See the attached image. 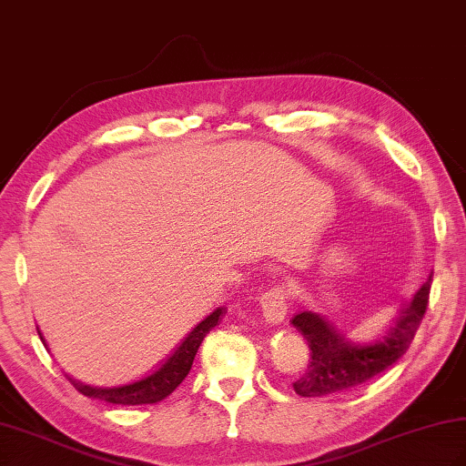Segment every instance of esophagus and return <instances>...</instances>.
I'll use <instances>...</instances> for the list:
<instances>
[{
    "mask_svg": "<svg viewBox=\"0 0 466 466\" xmlns=\"http://www.w3.org/2000/svg\"><path fill=\"white\" fill-rule=\"evenodd\" d=\"M261 311L264 319L271 325H281L285 317H288V305H289V291L285 288H273L261 295Z\"/></svg>",
    "mask_w": 466,
    "mask_h": 466,
    "instance_id": "34e87169",
    "label": "esophagus"
}]
</instances>
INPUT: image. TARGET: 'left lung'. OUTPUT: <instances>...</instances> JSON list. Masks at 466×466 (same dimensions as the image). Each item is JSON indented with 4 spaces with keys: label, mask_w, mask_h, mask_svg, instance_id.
I'll list each match as a JSON object with an SVG mask.
<instances>
[{
    "label": "left lung",
    "mask_w": 466,
    "mask_h": 466,
    "mask_svg": "<svg viewBox=\"0 0 466 466\" xmlns=\"http://www.w3.org/2000/svg\"><path fill=\"white\" fill-rule=\"evenodd\" d=\"M431 276L408 305L374 342H354L323 315L303 311L293 317V327L301 332L311 349L307 372L295 381L293 390L301 398H320L349 391L388 370L410 349L413 335L427 309Z\"/></svg>",
    "instance_id": "obj_1"
}]
</instances>
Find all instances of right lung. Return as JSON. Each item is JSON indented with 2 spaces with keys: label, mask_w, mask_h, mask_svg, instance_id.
I'll list each match as a JSON object with an SVG mask.
<instances>
[{
  "label": "right lung",
  "mask_w": 466,
  "mask_h": 466,
  "mask_svg": "<svg viewBox=\"0 0 466 466\" xmlns=\"http://www.w3.org/2000/svg\"><path fill=\"white\" fill-rule=\"evenodd\" d=\"M222 313H224V309L218 307L217 311H212L205 320H200V323L188 332L187 339L178 344V349L169 358H167V360L157 370H155L153 374L141 378L137 381H131V384L117 386V388H96V386L82 384V381L70 378L68 374H66V378L70 384H73L82 393V396L92 398V400L108 401V403H116V405L157 403L169 396V393H173V390L187 378L202 339L208 335L210 329L218 325V319ZM39 337L46 347L41 330H39Z\"/></svg>",
  "instance_id": "add662e5"
}]
</instances>
